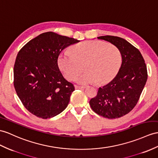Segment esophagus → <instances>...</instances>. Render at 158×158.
I'll use <instances>...</instances> for the list:
<instances>
[{
  "label": "esophagus",
  "mask_w": 158,
  "mask_h": 158,
  "mask_svg": "<svg viewBox=\"0 0 158 158\" xmlns=\"http://www.w3.org/2000/svg\"><path fill=\"white\" fill-rule=\"evenodd\" d=\"M74 87L76 89H83V88H84V86H77V85H75Z\"/></svg>",
  "instance_id": "esophagus-1"
}]
</instances>
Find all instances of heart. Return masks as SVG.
<instances>
[{
	"label": "heart",
	"mask_w": 158,
	"mask_h": 158,
	"mask_svg": "<svg viewBox=\"0 0 158 158\" xmlns=\"http://www.w3.org/2000/svg\"><path fill=\"white\" fill-rule=\"evenodd\" d=\"M72 54L61 53L57 64L68 80H74L82 70L84 72L76 79L80 84L97 82L105 84L117 76L122 64L120 50L114 45L101 41H87L72 46Z\"/></svg>",
	"instance_id": "heart-1"
}]
</instances>
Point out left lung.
Here are the masks:
<instances>
[{
	"label": "left lung",
	"instance_id": "obj_1",
	"mask_svg": "<svg viewBox=\"0 0 158 158\" xmlns=\"http://www.w3.org/2000/svg\"><path fill=\"white\" fill-rule=\"evenodd\" d=\"M120 50L122 64L111 81L98 88L90 101L91 109L100 116L113 119L128 114L139 101L148 80V72L141 52L129 42L116 36H101Z\"/></svg>",
	"mask_w": 158,
	"mask_h": 158
}]
</instances>
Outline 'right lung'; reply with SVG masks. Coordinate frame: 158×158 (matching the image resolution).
<instances>
[{
  "instance_id": "1",
  "label": "right lung",
  "mask_w": 158,
  "mask_h": 158,
  "mask_svg": "<svg viewBox=\"0 0 158 158\" xmlns=\"http://www.w3.org/2000/svg\"><path fill=\"white\" fill-rule=\"evenodd\" d=\"M80 41L52 31L40 34L19 52L14 66V86L23 105L42 118L66 109L74 90L57 65L61 52Z\"/></svg>"
}]
</instances>
